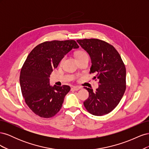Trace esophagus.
Masks as SVG:
<instances>
[{"instance_id":"esophagus-1","label":"esophagus","mask_w":149,"mask_h":149,"mask_svg":"<svg viewBox=\"0 0 149 149\" xmlns=\"http://www.w3.org/2000/svg\"><path fill=\"white\" fill-rule=\"evenodd\" d=\"M73 88L74 91H78V90L81 89V87L78 86H73V88Z\"/></svg>"}]
</instances>
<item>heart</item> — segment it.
I'll list each match as a JSON object with an SVG mask.
<instances>
[{
    "instance_id": "1",
    "label": "heart",
    "mask_w": 149,
    "mask_h": 149,
    "mask_svg": "<svg viewBox=\"0 0 149 149\" xmlns=\"http://www.w3.org/2000/svg\"><path fill=\"white\" fill-rule=\"evenodd\" d=\"M87 55V54L85 52H78L76 54V58H78L79 56H83V55ZM63 60H64V58H63L62 60H61V62L63 61Z\"/></svg>"
}]
</instances>
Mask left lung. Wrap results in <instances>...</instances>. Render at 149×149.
<instances>
[{
    "instance_id": "left-lung-1",
    "label": "left lung",
    "mask_w": 149,
    "mask_h": 149,
    "mask_svg": "<svg viewBox=\"0 0 149 149\" xmlns=\"http://www.w3.org/2000/svg\"><path fill=\"white\" fill-rule=\"evenodd\" d=\"M78 44L91 58L90 73L99 80L95 91L84 87L89 92L84 102L87 111L93 115L101 116L109 113L118 105L125 91L126 70L118 51L102 40L91 38L78 40Z\"/></svg>"
}]
</instances>
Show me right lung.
<instances>
[{"instance_id":"obj_1","label":"right lung","mask_w":149,"mask_h":149,"mask_svg":"<svg viewBox=\"0 0 149 149\" xmlns=\"http://www.w3.org/2000/svg\"><path fill=\"white\" fill-rule=\"evenodd\" d=\"M78 48L74 40H53L39 44L28 55L21 69L20 84L26 105L35 114L49 118L60 110L70 87L50 86L49 76L68 53Z\"/></svg>"}]
</instances>
